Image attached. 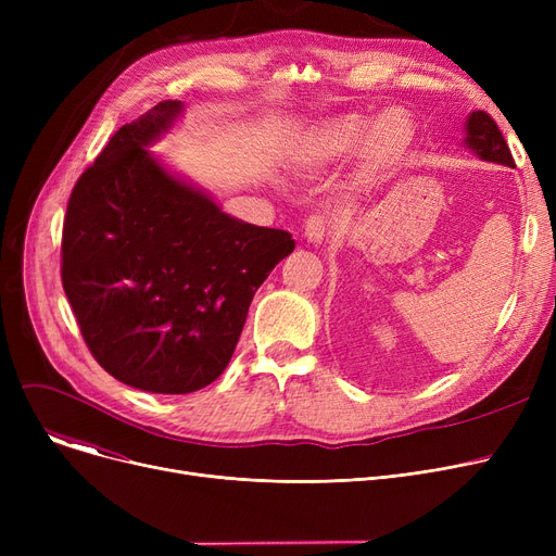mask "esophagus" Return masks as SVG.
<instances>
[{
  "mask_svg": "<svg viewBox=\"0 0 556 556\" xmlns=\"http://www.w3.org/2000/svg\"><path fill=\"white\" fill-rule=\"evenodd\" d=\"M327 233H329V223H327L325 216L315 214V216H311V218L306 220V225H304V237H306L308 243L323 245V243L327 241Z\"/></svg>",
  "mask_w": 556,
  "mask_h": 556,
  "instance_id": "obj_1",
  "label": "esophagus"
}]
</instances>
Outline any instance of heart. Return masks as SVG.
<instances>
[{
    "mask_svg": "<svg viewBox=\"0 0 556 556\" xmlns=\"http://www.w3.org/2000/svg\"><path fill=\"white\" fill-rule=\"evenodd\" d=\"M417 124L410 110L390 105L369 122L363 112H338L308 124L295 139V160L313 170L333 166L354 153V182L374 189L390 182L410 157Z\"/></svg>",
    "mask_w": 556,
    "mask_h": 556,
    "instance_id": "b5f03b06",
    "label": "heart"
}]
</instances>
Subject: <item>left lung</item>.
Listing matches in <instances>:
<instances>
[{"label":"left lung","mask_w":556,"mask_h":556,"mask_svg":"<svg viewBox=\"0 0 556 556\" xmlns=\"http://www.w3.org/2000/svg\"><path fill=\"white\" fill-rule=\"evenodd\" d=\"M464 149H469L478 160L493 162L514 168V160L509 153V146L503 139V132L495 126L491 116L482 110L469 112L464 122Z\"/></svg>","instance_id":"1"}]
</instances>
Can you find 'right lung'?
I'll return each instance as SVG.
<instances>
[{
    "mask_svg": "<svg viewBox=\"0 0 556 556\" xmlns=\"http://www.w3.org/2000/svg\"><path fill=\"white\" fill-rule=\"evenodd\" d=\"M162 101L122 126L70 198L63 288L99 365L135 390L189 394L225 371L250 302L295 250L151 151L182 119Z\"/></svg>",
    "mask_w": 556,
    "mask_h": 556,
    "instance_id": "add662e5",
    "label": "right lung"
}]
</instances>
